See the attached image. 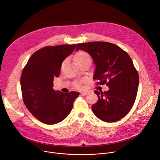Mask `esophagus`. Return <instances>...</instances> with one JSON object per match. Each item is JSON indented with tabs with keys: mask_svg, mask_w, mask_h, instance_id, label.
Segmentation results:
<instances>
[{
	"mask_svg": "<svg viewBox=\"0 0 160 160\" xmlns=\"http://www.w3.org/2000/svg\"><path fill=\"white\" fill-rule=\"evenodd\" d=\"M87 94H88L87 92H81V94L82 96H86V95H87Z\"/></svg>",
	"mask_w": 160,
	"mask_h": 160,
	"instance_id": "1",
	"label": "esophagus"
}]
</instances>
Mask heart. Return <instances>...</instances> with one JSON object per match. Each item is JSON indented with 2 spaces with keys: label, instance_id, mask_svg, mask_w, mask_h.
Instances as JSON below:
<instances>
[{
  "label": "heart",
  "instance_id": "obj_1",
  "mask_svg": "<svg viewBox=\"0 0 160 160\" xmlns=\"http://www.w3.org/2000/svg\"><path fill=\"white\" fill-rule=\"evenodd\" d=\"M74 61L77 64H78L86 61H90L91 59L90 55L87 52L84 51H80L75 56Z\"/></svg>",
  "mask_w": 160,
  "mask_h": 160
}]
</instances>
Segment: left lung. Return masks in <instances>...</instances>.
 Returning a JSON list of instances; mask_svg holds the SVG:
<instances>
[{
	"mask_svg": "<svg viewBox=\"0 0 160 160\" xmlns=\"http://www.w3.org/2000/svg\"><path fill=\"white\" fill-rule=\"evenodd\" d=\"M88 52L96 65L94 79L106 83L109 90H95L98 101L92 106L102 121L115 122L132 109L138 93L139 75L128 54L118 45L105 42L78 43L76 51ZM99 83V82H98Z\"/></svg>",
	"mask_w": 160,
	"mask_h": 160,
	"instance_id": "8db88e82",
	"label": "left lung"
}]
</instances>
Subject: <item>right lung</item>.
<instances>
[{
  "instance_id": "add662e5",
  "label": "right lung",
  "mask_w": 160,
  "mask_h": 160,
  "mask_svg": "<svg viewBox=\"0 0 160 160\" xmlns=\"http://www.w3.org/2000/svg\"><path fill=\"white\" fill-rule=\"evenodd\" d=\"M76 44L43 48L30 58L22 70L20 83L23 102L28 111L41 122L54 125L70 113L77 92L54 90L53 80L59 77L63 61L75 50Z\"/></svg>"
}]
</instances>
